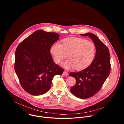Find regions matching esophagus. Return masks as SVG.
Instances as JSON below:
<instances>
[{
  "mask_svg": "<svg viewBox=\"0 0 124 124\" xmlns=\"http://www.w3.org/2000/svg\"><path fill=\"white\" fill-rule=\"evenodd\" d=\"M62 75L64 76H67L68 75V72L66 71H64L63 72V73H62Z\"/></svg>",
  "mask_w": 124,
  "mask_h": 124,
  "instance_id": "obj_1",
  "label": "esophagus"
}]
</instances>
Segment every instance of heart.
Wrapping results in <instances>:
<instances>
[{"instance_id":"obj_1","label":"heart","mask_w":124,"mask_h":124,"mask_svg":"<svg viewBox=\"0 0 124 124\" xmlns=\"http://www.w3.org/2000/svg\"><path fill=\"white\" fill-rule=\"evenodd\" d=\"M50 51L57 63L64 59L68 53L69 59L62 63V65L66 69L74 68L78 70L88 67L92 62L95 53L93 42L80 38L64 39L62 40V44L55 42Z\"/></svg>"}]
</instances>
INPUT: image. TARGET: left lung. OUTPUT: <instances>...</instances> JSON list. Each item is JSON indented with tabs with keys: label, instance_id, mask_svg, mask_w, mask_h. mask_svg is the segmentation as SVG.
I'll use <instances>...</instances> for the list:
<instances>
[{
	"label": "left lung",
	"instance_id": "1",
	"mask_svg": "<svg viewBox=\"0 0 124 124\" xmlns=\"http://www.w3.org/2000/svg\"><path fill=\"white\" fill-rule=\"evenodd\" d=\"M91 38L96 48L95 58L85 69L69 75L75 78L76 85L71 87V93L81 99L91 97L97 93L109 75L111 69L110 55L106 46L94 34L87 33L81 34Z\"/></svg>",
	"mask_w": 124,
	"mask_h": 124
}]
</instances>
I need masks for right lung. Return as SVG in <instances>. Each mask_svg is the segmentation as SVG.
Wrapping results in <instances>:
<instances>
[{"mask_svg":"<svg viewBox=\"0 0 124 124\" xmlns=\"http://www.w3.org/2000/svg\"><path fill=\"white\" fill-rule=\"evenodd\" d=\"M59 36L55 32L38 30L18 44L15 71L22 87L30 94L39 95L46 93L54 76L62 75L64 71L54 62L50 51Z\"/></svg>","mask_w":124,"mask_h":124,"instance_id":"obj_1","label":"right lung"}]
</instances>
